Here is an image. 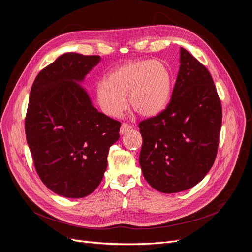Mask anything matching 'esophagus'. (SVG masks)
Returning a JSON list of instances; mask_svg holds the SVG:
<instances>
[{
	"label": "esophagus",
	"mask_w": 252,
	"mask_h": 252,
	"mask_svg": "<svg viewBox=\"0 0 252 252\" xmlns=\"http://www.w3.org/2000/svg\"><path fill=\"white\" fill-rule=\"evenodd\" d=\"M130 129H132V126H131V125L123 123V124H122V126H121L120 133H121V134H124V133H126L128 130H130Z\"/></svg>",
	"instance_id": "1"
}]
</instances>
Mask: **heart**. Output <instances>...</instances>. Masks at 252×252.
<instances>
[{
    "instance_id": "b5f03b06",
    "label": "heart",
    "mask_w": 252,
    "mask_h": 252,
    "mask_svg": "<svg viewBox=\"0 0 252 252\" xmlns=\"http://www.w3.org/2000/svg\"><path fill=\"white\" fill-rule=\"evenodd\" d=\"M173 80L161 61H130L96 83L97 105L107 116L118 118L127 107L126 94L132 108L144 117H155L169 104Z\"/></svg>"
}]
</instances>
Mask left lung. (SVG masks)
<instances>
[{"label":"left lung","mask_w":252,"mask_h":252,"mask_svg":"<svg viewBox=\"0 0 252 252\" xmlns=\"http://www.w3.org/2000/svg\"><path fill=\"white\" fill-rule=\"evenodd\" d=\"M220 126L222 106L209 71L181 47L170 103L139 124L145 180L163 193L195 186L215 163Z\"/></svg>","instance_id":"8db88e82"}]
</instances>
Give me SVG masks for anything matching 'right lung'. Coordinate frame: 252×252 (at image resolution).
I'll list each match as a JSON object with an SVG mask.
<instances>
[{"mask_svg":"<svg viewBox=\"0 0 252 252\" xmlns=\"http://www.w3.org/2000/svg\"><path fill=\"white\" fill-rule=\"evenodd\" d=\"M98 56L67 52L36 75L25 120L35 170L55 193L80 199L94 192L107 168L121 123L98 112L81 83Z\"/></svg>","mask_w":252,"mask_h":252,"instance_id":"obj_1","label":"right lung"}]
</instances>
